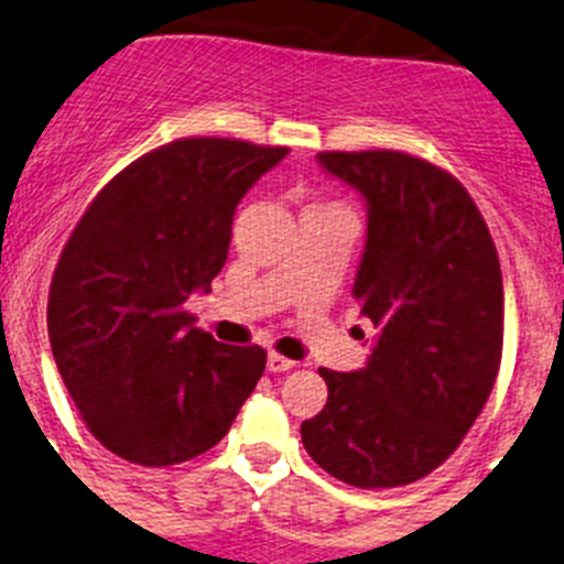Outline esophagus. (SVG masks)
Segmentation results:
<instances>
[{"label": "esophagus", "mask_w": 564, "mask_h": 564, "mask_svg": "<svg viewBox=\"0 0 564 564\" xmlns=\"http://www.w3.org/2000/svg\"><path fill=\"white\" fill-rule=\"evenodd\" d=\"M293 366L296 364H293L291 358H285V355H276V352L268 355V371H273V375H279V371H291Z\"/></svg>", "instance_id": "34e87169"}]
</instances>
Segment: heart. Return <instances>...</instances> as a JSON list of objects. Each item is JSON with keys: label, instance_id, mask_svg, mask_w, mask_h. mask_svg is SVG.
I'll list each match as a JSON object with an SVG mask.
<instances>
[{"label": "heart", "instance_id": "heart-1", "mask_svg": "<svg viewBox=\"0 0 564 564\" xmlns=\"http://www.w3.org/2000/svg\"><path fill=\"white\" fill-rule=\"evenodd\" d=\"M316 209H335V206H316Z\"/></svg>", "mask_w": 564, "mask_h": 564}]
</instances>
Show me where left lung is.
Here are the masks:
<instances>
[{
	"instance_id": "left-lung-1",
	"label": "left lung",
	"mask_w": 564,
	"mask_h": 564,
	"mask_svg": "<svg viewBox=\"0 0 564 564\" xmlns=\"http://www.w3.org/2000/svg\"><path fill=\"white\" fill-rule=\"evenodd\" d=\"M366 200L352 296L375 324L364 369H318L327 405L302 422L310 458L360 489L405 487L462 444L492 394L503 276L467 189L397 151L318 153Z\"/></svg>"
}]
</instances>
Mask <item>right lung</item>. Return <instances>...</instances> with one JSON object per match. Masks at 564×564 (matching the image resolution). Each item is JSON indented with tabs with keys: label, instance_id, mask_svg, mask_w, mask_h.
<instances>
[{
	"label": "right lung",
	"instance_id": "obj_1",
	"mask_svg": "<svg viewBox=\"0 0 564 564\" xmlns=\"http://www.w3.org/2000/svg\"><path fill=\"white\" fill-rule=\"evenodd\" d=\"M288 148L178 139L102 187L55 268L46 329L83 422L142 467L189 462L229 433L265 349L226 346L184 304L209 293L242 195Z\"/></svg>",
	"mask_w": 564,
	"mask_h": 564
}]
</instances>
